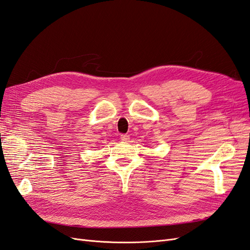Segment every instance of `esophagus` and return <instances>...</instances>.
<instances>
[{"mask_svg":"<svg viewBox=\"0 0 250 250\" xmlns=\"http://www.w3.org/2000/svg\"><path fill=\"white\" fill-rule=\"evenodd\" d=\"M121 140H122L123 142H128V140H129V135L121 134Z\"/></svg>","mask_w":250,"mask_h":250,"instance_id":"obj_1","label":"esophagus"}]
</instances>
